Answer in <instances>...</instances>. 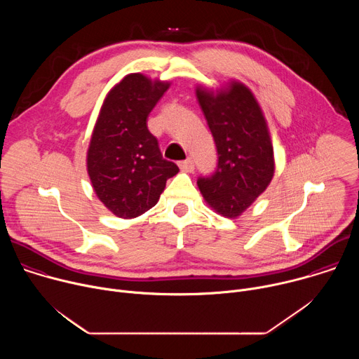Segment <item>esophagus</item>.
I'll return each mask as SVG.
<instances>
[{"label": "esophagus", "mask_w": 359, "mask_h": 359, "mask_svg": "<svg viewBox=\"0 0 359 359\" xmlns=\"http://www.w3.org/2000/svg\"><path fill=\"white\" fill-rule=\"evenodd\" d=\"M179 168L183 170V172H193L194 170V162L191 159H187V161H183L179 163Z\"/></svg>", "instance_id": "obj_1"}]
</instances>
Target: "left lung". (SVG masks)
Segmentation results:
<instances>
[{"mask_svg":"<svg viewBox=\"0 0 359 359\" xmlns=\"http://www.w3.org/2000/svg\"><path fill=\"white\" fill-rule=\"evenodd\" d=\"M198 105L216 142L219 163L197 186L209 206L223 217L236 219L271 183L274 149L262 107L240 81L219 89L196 88Z\"/></svg>","mask_w":359,"mask_h":359,"instance_id":"left-lung-1","label":"left lung"}]
</instances>
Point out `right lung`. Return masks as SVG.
Listing matches in <instances>:
<instances>
[{
	"label": "right lung",
	"mask_w": 359,
	"mask_h": 359,
	"mask_svg": "<svg viewBox=\"0 0 359 359\" xmlns=\"http://www.w3.org/2000/svg\"><path fill=\"white\" fill-rule=\"evenodd\" d=\"M169 86V81L129 74L100 107L86 170L97 198L121 219H135L155 206L166 180L179 172L163 159L158 139L147 129L149 114Z\"/></svg>",
	"instance_id": "right-lung-1"
}]
</instances>
